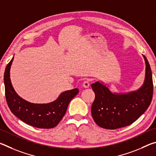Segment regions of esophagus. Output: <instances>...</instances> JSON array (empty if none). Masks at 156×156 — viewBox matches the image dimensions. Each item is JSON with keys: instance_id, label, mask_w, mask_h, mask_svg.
Masks as SVG:
<instances>
[{"instance_id": "esophagus-1", "label": "esophagus", "mask_w": 156, "mask_h": 156, "mask_svg": "<svg viewBox=\"0 0 156 156\" xmlns=\"http://www.w3.org/2000/svg\"><path fill=\"white\" fill-rule=\"evenodd\" d=\"M89 85H90V84H89V80H84V83H83V86L84 88H88Z\"/></svg>"}]
</instances>
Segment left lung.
Listing matches in <instances>:
<instances>
[{"mask_svg": "<svg viewBox=\"0 0 156 156\" xmlns=\"http://www.w3.org/2000/svg\"><path fill=\"white\" fill-rule=\"evenodd\" d=\"M146 76L144 84L138 90L128 94H116L99 82L91 84L95 100L91 114L98 125L102 128L116 129L129 126L138 119L151 104L154 84L152 73L147 58Z\"/></svg>", "mask_w": 156, "mask_h": 156, "instance_id": "left-lung-1", "label": "left lung"}]
</instances>
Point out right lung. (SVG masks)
Listing matches in <instances>:
<instances>
[{"instance_id":"obj_1","label":"right lung","mask_w":156,"mask_h":156,"mask_svg":"<svg viewBox=\"0 0 156 156\" xmlns=\"http://www.w3.org/2000/svg\"><path fill=\"white\" fill-rule=\"evenodd\" d=\"M14 57L4 73L5 98L9 109L23 122L34 127L51 129L58 125L67 112L69 103L79 92L76 88L66 91L48 104H34L21 98L16 93L10 80L9 71Z\"/></svg>"}]
</instances>
